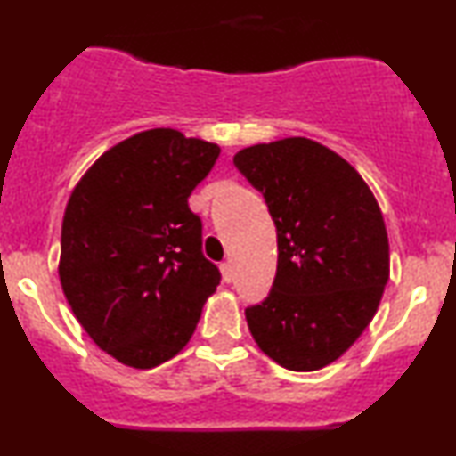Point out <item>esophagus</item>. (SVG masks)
I'll return each instance as SVG.
<instances>
[{"label":"esophagus","mask_w":456,"mask_h":456,"mask_svg":"<svg viewBox=\"0 0 456 456\" xmlns=\"http://www.w3.org/2000/svg\"><path fill=\"white\" fill-rule=\"evenodd\" d=\"M221 272H223V281L224 282H232L233 281V268L229 261H224V264H221Z\"/></svg>","instance_id":"obj_1"}]
</instances>
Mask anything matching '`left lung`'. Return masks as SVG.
Wrapping results in <instances>:
<instances>
[{"instance_id": "8db88e82", "label": "left lung", "mask_w": 456, "mask_h": 456, "mask_svg": "<svg viewBox=\"0 0 456 456\" xmlns=\"http://www.w3.org/2000/svg\"><path fill=\"white\" fill-rule=\"evenodd\" d=\"M233 165L264 195L279 244L268 297L246 308L250 334L285 369H322L364 332L388 282L378 201L347 160L305 137L250 145Z\"/></svg>"}]
</instances>
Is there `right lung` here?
I'll list each match as a JSON object with an SVG mask.
<instances>
[{"label":"right lung","instance_id":"add662e5","mask_svg":"<svg viewBox=\"0 0 456 456\" xmlns=\"http://www.w3.org/2000/svg\"><path fill=\"white\" fill-rule=\"evenodd\" d=\"M218 154L174 128L145 130L104 151L68 199L61 289L92 341L122 364L151 369L182 352L221 282L188 208Z\"/></svg>","mask_w":456,"mask_h":456}]
</instances>
